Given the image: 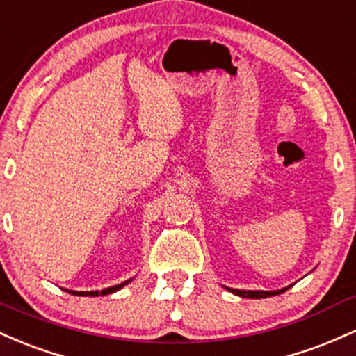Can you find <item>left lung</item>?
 Segmentation results:
<instances>
[{"instance_id": "left-lung-1", "label": "left lung", "mask_w": 356, "mask_h": 356, "mask_svg": "<svg viewBox=\"0 0 356 356\" xmlns=\"http://www.w3.org/2000/svg\"><path fill=\"white\" fill-rule=\"evenodd\" d=\"M227 289H229L230 293L237 294V296H242V298L262 299V298H270V296H275V294L284 293V291L289 289V287H284V289H279V291H238V289H230V287H227Z\"/></svg>"}]
</instances>
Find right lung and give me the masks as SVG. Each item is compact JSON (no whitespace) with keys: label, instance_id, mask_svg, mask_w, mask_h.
Here are the masks:
<instances>
[{"label":"right lung","instance_id":"obj_1","mask_svg":"<svg viewBox=\"0 0 356 356\" xmlns=\"http://www.w3.org/2000/svg\"><path fill=\"white\" fill-rule=\"evenodd\" d=\"M127 282H131V279L129 281L121 282V284L107 287V289H102V291H86V293H83V291H67V289L65 291L70 294H75V296H106V294H111V293H115V291H119L122 286H126Z\"/></svg>","mask_w":356,"mask_h":356}]
</instances>
